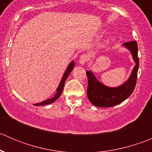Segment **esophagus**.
Segmentation results:
<instances>
[{"label": "esophagus", "instance_id": "obj_1", "mask_svg": "<svg viewBox=\"0 0 152 152\" xmlns=\"http://www.w3.org/2000/svg\"><path fill=\"white\" fill-rule=\"evenodd\" d=\"M89 59V56L87 54H83L79 58V64L81 65H85Z\"/></svg>", "mask_w": 152, "mask_h": 152}]
</instances>
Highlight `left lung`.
<instances>
[{
  "mask_svg": "<svg viewBox=\"0 0 152 152\" xmlns=\"http://www.w3.org/2000/svg\"><path fill=\"white\" fill-rule=\"evenodd\" d=\"M122 46L129 50L135 63L129 79L122 85L115 87H109L99 82L92 70L86 72L88 79L87 97L96 107H111L118 104L132 93L135 87L139 67L137 44L136 41H132L124 43Z\"/></svg>",
  "mask_w": 152,
  "mask_h": 152,
  "instance_id": "8db88e82",
  "label": "left lung"
}]
</instances>
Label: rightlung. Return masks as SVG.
<instances>
[{
  "instance_id": "add662e5",
  "label": "right lung",
  "mask_w": 152,
  "mask_h": 152,
  "mask_svg": "<svg viewBox=\"0 0 152 152\" xmlns=\"http://www.w3.org/2000/svg\"><path fill=\"white\" fill-rule=\"evenodd\" d=\"M74 65H75L74 61L73 60L71 61V62H70V64L68 65V66H67V67L66 68V70H65V73H64L63 76H62V79H61V81H60V83H59V86H58V87L56 88V94L54 95V96H53V97L50 98V99H46L45 101H43V102H40V103L34 104V106H43V105H48V104H50L53 103V102H54L55 101H56V99H57L58 98L61 96V94H62V90H63V88H64V85H65V82H66V79H67V77H68L69 74H70V73H71L72 70H73V67H74Z\"/></svg>"
}]
</instances>
